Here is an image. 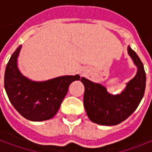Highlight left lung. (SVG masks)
I'll return each instance as SVG.
<instances>
[{"label":"left lung","mask_w":152,"mask_h":152,"mask_svg":"<svg viewBox=\"0 0 152 152\" xmlns=\"http://www.w3.org/2000/svg\"><path fill=\"white\" fill-rule=\"evenodd\" d=\"M127 50L137 71L135 77L126 84L121 94L113 95L99 84L84 77L80 80L85 86L84 106L93 123L101 125H118L134 113L143 99L146 83L144 65L130 46Z\"/></svg>","instance_id":"8db88e82"}]
</instances>
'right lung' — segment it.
I'll list each match as a JSON object with an SVG mask.
<instances>
[{
    "mask_svg": "<svg viewBox=\"0 0 152 152\" xmlns=\"http://www.w3.org/2000/svg\"><path fill=\"white\" fill-rule=\"evenodd\" d=\"M21 46L15 51L7 65L4 86L13 106L22 117L31 121L52 118L60 109L72 82L80 75L60 76L47 81H32L23 76L17 66Z\"/></svg>",
    "mask_w": 152,
    "mask_h": 152,
    "instance_id": "1",
    "label": "right lung"
}]
</instances>
